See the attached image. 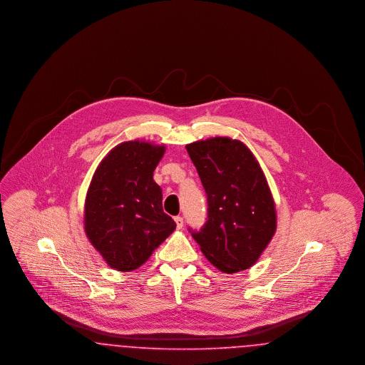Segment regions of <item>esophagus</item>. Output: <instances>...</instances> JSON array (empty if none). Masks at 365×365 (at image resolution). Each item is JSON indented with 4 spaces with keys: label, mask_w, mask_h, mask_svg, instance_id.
Masks as SVG:
<instances>
[{
    "label": "esophagus",
    "mask_w": 365,
    "mask_h": 365,
    "mask_svg": "<svg viewBox=\"0 0 365 365\" xmlns=\"http://www.w3.org/2000/svg\"><path fill=\"white\" fill-rule=\"evenodd\" d=\"M175 223H176V228H182L183 227V217H180V216H176L175 217Z\"/></svg>",
    "instance_id": "obj_1"
}]
</instances>
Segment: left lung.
I'll return each mask as SVG.
<instances>
[{
    "label": "left lung",
    "instance_id": "obj_1",
    "mask_svg": "<svg viewBox=\"0 0 365 365\" xmlns=\"http://www.w3.org/2000/svg\"><path fill=\"white\" fill-rule=\"evenodd\" d=\"M208 198V220L191 235L217 269L235 274L259 260L277 231V210L259 161L238 139L186 145Z\"/></svg>",
    "mask_w": 365,
    "mask_h": 365
}]
</instances>
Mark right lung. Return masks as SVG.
I'll list each match as a JSON object with an SVG mask.
<instances>
[{"label": "right lung", "instance_id": "add662e5", "mask_svg": "<svg viewBox=\"0 0 365 365\" xmlns=\"http://www.w3.org/2000/svg\"><path fill=\"white\" fill-rule=\"evenodd\" d=\"M165 146L128 140L97 167L87 190L85 232L110 268L134 271L174 232L153 171Z\"/></svg>", "mask_w": 365, "mask_h": 365}]
</instances>
